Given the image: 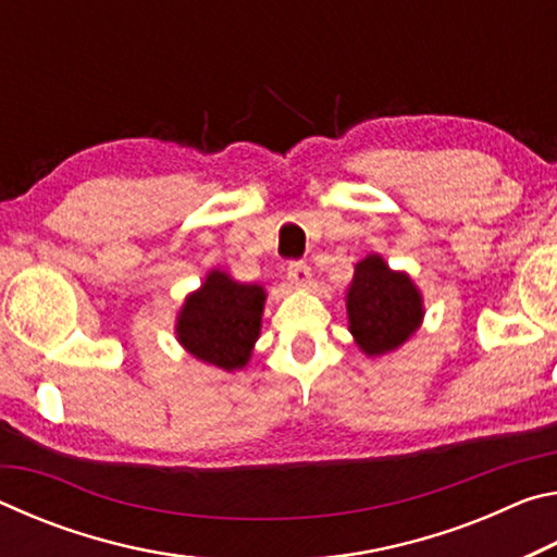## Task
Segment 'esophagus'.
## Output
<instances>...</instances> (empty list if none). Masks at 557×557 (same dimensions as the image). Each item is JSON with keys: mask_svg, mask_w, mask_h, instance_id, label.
Masks as SVG:
<instances>
[{"mask_svg": "<svg viewBox=\"0 0 557 557\" xmlns=\"http://www.w3.org/2000/svg\"><path fill=\"white\" fill-rule=\"evenodd\" d=\"M287 277L295 287H307L309 282H312V270H309L307 262L295 260L287 265Z\"/></svg>", "mask_w": 557, "mask_h": 557, "instance_id": "1", "label": "esophagus"}]
</instances>
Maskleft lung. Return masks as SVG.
<instances>
[{
	"mask_svg": "<svg viewBox=\"0 0 557 557\" xmlns=\"http://www.w3.org/2000/svg\"><path fill=\"white\" fill-rule=\"evenodd\" d=\"M348 332L366 356L395 351L418 332L425 317L422 295L405 272H395L381 256H366L346 292Z\"/></svg>",
	"mask_w": 557,
	"mask_h": 557,
	"instance_id": "left-lung-1",
	"label": "left lung"
}]
</instances>
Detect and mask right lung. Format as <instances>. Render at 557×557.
I'll list each match as a JSON object with an SVG mask.
<instances>
[{
	"label": "right lung",
	"mask_w": 557,
	"mask_h": 557,
	"mask_svg": "<svg viewBox=\"0 0 557 557\" xmlns=\"http://www.w3.org/2000/svg\"><path fill=\"white\" fill-rule=\"evenodd\" d=\"M265 309V289L243 285L228 272L211 270L186 297L176 317V338L199 361L238 371L250 361Z\"/></svg>",
	"instance_id": "add662e5"
}]
</instances>
